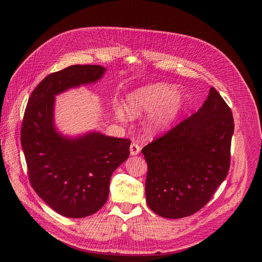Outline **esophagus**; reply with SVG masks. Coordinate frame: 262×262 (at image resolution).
Instances as JSON below:
<instances>
[{
    "instance_id": "1",
    "label": "esophagus",
    "mask_w": 262,
    "mask_h": 262,
    "mask_svg": "<svg viewBox=\"0 0 262 262\" xmlns=\"http://www.w3.org/2000/svg\"><path fill=\"white\" fill-rule=\"evenodd\" d=\"M140 150H141V146L139 144L134 143V142H133V143H131V145H130V154L132 156L138 155L140 153Z\"/></svg>"
}]
</instances>
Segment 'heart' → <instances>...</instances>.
Masks as SVG:
<instances>
[{
	"label": "heart",
	"instance_id": "obj_1",
	"mask_svg": "<svg viewBox=\"0 0 262 262\" xmlns=\"http://www.w3.org/2000/svg\"><path fill=\"white\" fill-rule=\"evenodd\" d=\"M187 104V95L176 87L155 83L132 91L125 96L124 109L117 107L116 117L120 120L125 118H139L148 115L145 128L150 134L167 132L184 112ZM126 113H124V112Z\"/></svg>",
	"mask_w": 262,
	"mask_h": 262
}]
</instances>
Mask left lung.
I'll use <instances>...</instances> for the list:
<instances>
[{"instance_id": "8db88e82", "label": "left lung", "mask_w": 262, "mask_h": 262, "mask_svg": "<svg viewBox=\"0 0 262 262\" xmlns=\"http://www.w3.org/2000/svg\"><path fill=\"white\" fill-rule=\"evenodd\" d=\"M233 133L231 109L211 87L195 114L142 148L149 209L166 219L202 209L227 176Z\"/></svg>"}]
</instances>
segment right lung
Segmentation results:
<instances>
[{
    "label": "right lung",
    "instance_id": "obj_1",
    "mask_svg": "<svg viewBox=\"0 0 262 262\" xmlns=\"http://www.w3.org/2000/svg\"><path fill=\"white\" fill-rule=\"evenodd\" d=\"M106 69L75 64L52 73L31 93L20 142L37 194L63 216L81 219L102 208L113 172L130 155L131 142L89 131L71 137L55 125V96L97 83Z\"/></svg>",
    "mask_w": 262,
    "mask_h": 262
}]
</instances>
